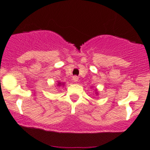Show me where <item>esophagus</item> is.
Segmentation results:
<instances>
[{
  "instance_id": "esophagus-1",
  "label": "esophagus",
  "mask_w": 150,
  "mask_h": 150,
  "mask_svg": "<svg viewBox=\"0 0 150 150\" xmlns=\"http://www.w3.org/2000/svg\"><path fill=\"white\" fill-rule=\"evenodd\" d=\"M72 79H73V81H74V82H77L78 80H79V77H78V76H73Z\"/></svg>"
}]
</instances>
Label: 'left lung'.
Segmentation results:
<instances>
[{"mask_svg":"<svg viewBox=\"0 0 150 150\" xmlns=\"http://www.w3.org/2000/svg\"><path fill=\"white\" fill-rule=\"evenodd\" d=\"M95 91H96V95H98V94H99V93H98V91H97V90L96 89V90H95Z\"/></svg>","mask_w":150,"mask_h":150,"instance_id":"left-lung-1","label":"left lung"}]
</instances>
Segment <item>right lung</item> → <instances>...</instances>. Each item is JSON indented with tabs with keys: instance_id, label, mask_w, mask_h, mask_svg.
Returning <instances> with one entry per match:
<instances>
[{
	"instance_id": "add662e5",
	"label": "right lung",
	"mask_w": 150,
	"mask_h": 150,
	"mask_svg": "<svg viewBox=\"0 0 150 150\" xmlns=\"http://www.w3.org/2000/svg\"><path fill=\"white\" fill-rule=\"evenodd\" d=\"M64 86L65 85V83H62V82H57V87H59V86Z\"/></svg>"
}]
</instances>
